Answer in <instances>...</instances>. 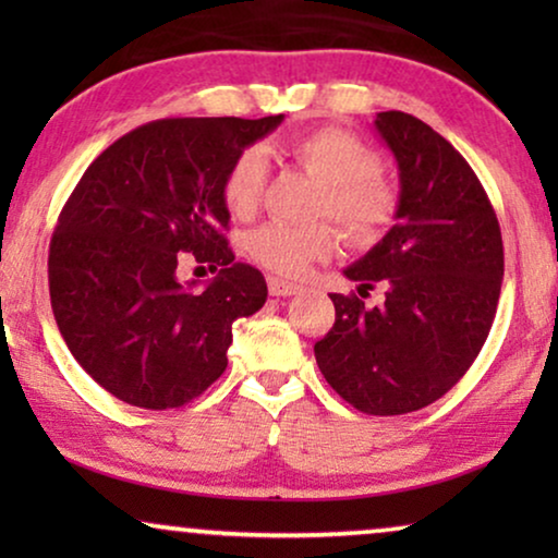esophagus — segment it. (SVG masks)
<instances>
[{
	"mask_svg": "<svg viewBox=\"0 0 558 558\" xmlns=\"http://www.w3.org/2000/svg\"><path fill=\"white\" fill-rule=\"evenodd\" d=\"M266 284H269V294L271 296H292L296 292H302L300 284H292V281H284V279H279V277H269V281H266Z\"/></svg>",
	"mask_w": 558,
	"mask_h": 558,
	"instance_id": "1",
	"label": "esophagus"
}]
</instances>
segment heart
I'll list each match as a JSON object with an SVG mask.
<instances>
[{"label": "heart", "mask_w": 558, "mask_h": 558, "mask_svg": "<svg viewBox=\"0 0 558 558\" xmlns=\"http://www.w3.org/2000/svg\"><path fill=\"white\" fill-rule=\"evenodd\" d=\"M292 155L304 172L323 182L315 208L319 218H332L355 246H373L384 239L399 213V193L368 144L345 129L323 126L296 136ZM266 172L264 149L248 147L233 159L223 180V203L233 218L248 220L262 208ZM335 243L338 233L330 223H266L248 235L246 248L266 269L302 277L312 264L332 254Z\"/></svg>", "instance_id": "obj_1"}]
</instances>
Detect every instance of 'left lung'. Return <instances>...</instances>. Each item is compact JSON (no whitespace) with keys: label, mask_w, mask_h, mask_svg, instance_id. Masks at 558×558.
<instances>
[{"label":"left lung","mask_w":558,"mask_h":558,"mask_svg":"<svg viewBox=\"0 0 558 558\" xmlns=\"http://www.w3.org/2000/svg\"><path fill=\"white\" fill-rule=\"evenodd\" d=\"M376 132L399 167L396 226L345 277L386 302L330 294L335 325L315 345L327 384L357 411L409 414L441 399L485 345L502 284V239L477 174L445 136L403 111Z\"/></svg>","instance_id":"obj_1"}]
</instances>
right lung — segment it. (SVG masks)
I'll list each match as a JSON object with an SVG mask.
<instances>
[{"label":"right lung","instance_id":"right-lung-1","mask_svg":"<svg viewBox=\"0 0 558 558\" xmlns=\"http://www.w3.org/2000/svg\"><path fill=\"white\" fill-rule=\"evenodd\" d=\"M281 121H149L104 149L68 197L50 241L52 315L81 368L119 401H193L226 371L235 319L264 307L262 271L235 262L223 235V180ZM185 257L219 277L180 286Z\"/></svg>","mask_w":558,"mask_h":558}]
</instances>
